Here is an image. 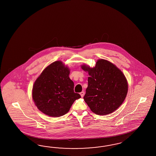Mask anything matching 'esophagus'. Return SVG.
Here are the masks:
<instances>
[{
  "label": "esophagus",
  "mask_w": 156,
  "mask_h": 156,
  "mask_svg": "<svg viewBox=\"0 0 156 156\" xmlns=\"http://www.w3.org/2000/svg\"><path fill=\"white\" fill-rule=\"evenodd\" d=\"M80 96H81V97H83V96H84V95H85V92L83 91H82V92H80Z\"/></svg>",
  "instance_id": "1"
}]
</instances>
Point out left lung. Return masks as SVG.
<instances>
[{
  "label": "left lung",
  "mask_w": 156,
  "mask_h": 156,
  "mask_svg": "<svg viewBox=\"0 0 156 156\" xmlns=\"http://www.w3.org/2000/svg\"><path fill=\"white\" fill-rule=\"evenodd\" d=\"M81 68L89 76L83 99L91 110L104 115L118 109L128 93V82L122 72L102 59L97 61L94 67L83 65Z\"/></svg>",
  "instance_id": "left-lung-1"
}]
</instances>
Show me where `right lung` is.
<instances>
[{
  "label": "right lung",
  "mask_w": 156,
  "mask_h": 156,
  "mask_svg": "<svg viewBox=\"0 0 156 156\" xmlns=\"http://www.w3.org/2000/svg\"><path fill=\"white\" fill-rule=\"evenodd\" d=\"M70 70L61 61L47 66L34 82L33 99L38 109L48 116L58 117L67 113L76 99L74 82L69 78Z\"/></svg>",
  "instance_id": "obj_1"
}]
</instances>
